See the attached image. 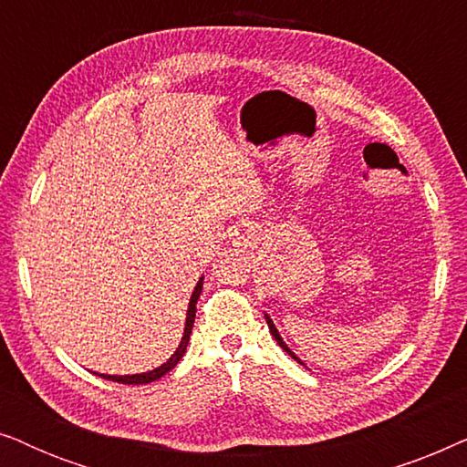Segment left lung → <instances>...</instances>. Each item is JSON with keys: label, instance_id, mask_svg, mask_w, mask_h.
I'll return each instance as SVG.
<instances>
[{"label": "left lung", "instance_id": "left-lung-1", "mask_svg": "<svg viewBox=\"0 0 467 467\" xmlns=\"http://www.w3.org/2000/svg\"><path fill=\"white\" fill-rule=\"evenodd\" d=\"M265 321H267V327H270V331H272L274 340H276V342H278V347H283V350H286V353H289V355L293 357V359H296L297 363H302V361H299V357H297L296 353H293V350H291L289 347H286V344L283 342V337H280V334H278V329H276V325H274V321H272V318H270V317H267V315H265Z\"/></svg>", "mask_w": 467, "mask_h": 467}]
</instances>
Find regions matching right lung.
I'll use <instances>...</instances> for the list:
<instances>
[{"label": "right lung", "mask_w": 467, "mask_h": 467, "mask_svg": "<svg viewBox=\"0 0 467 467\" xmlns=\"http://www.w3.org/2000/svg\"><path fill=\"white\" fill-rule=\"evenodd\" d=\"M202 285H203V276L197 280L195 289H193V296L189 299V310H187V321H184V334L181 337V344H178V348L174 350V355L170 357L168 361L161 363V366L150 369V372H142V374H127V376H110V374H99L101 379L106 380H114V382H123V385H146V382H152L157 379H161L163 374H168L171 368L176 366L178 361L182 359L184 350H187V344H189V337H191V329H193V323H195V304L197 299H200V293H202Z\"/></svg>", "instance_id": "obj_1"}]
</instances>
